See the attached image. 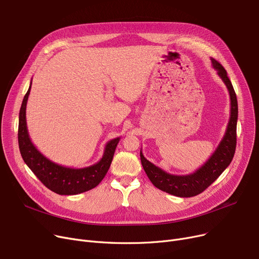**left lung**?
I'll return each instance as SVG.
<instances>
[{
    "instance_id": "obj_1",
    "label": "left lung",
    "mask_w": 259,
    "mask_h": 259,
    "mask_svg": "<svg viewBox=\"0 0 259 259\" xmlns=\"http://www.w3.org/2000/svg\"><path fill=\"white\" fill-rule=\"evenodd\" d=\"M211 63L218 75L225 83L230 96V117L222 141L215 151L203 165L194 173L188 175H173L149 161L141 150V160L147 176L154 186L160 191L173 196L188 198L204 192L232 161L236 147V124H237V99L231 81L227 76L225 68L215 59L211 58Z\"/></svg>"
}]
</instances>
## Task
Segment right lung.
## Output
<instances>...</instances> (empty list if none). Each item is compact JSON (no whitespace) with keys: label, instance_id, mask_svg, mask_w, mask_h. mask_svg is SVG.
<instances>
[{"label":"right lung","instance_id":"obj_1","mask_svg":"<svg viewBox=\"0 0 259 259\" xmlns=\"http://www.w3.org/2000/svg\"><path fill=\"white\" fill-rule=\"evenodd\" d=\"M31 85L32 80L19 115V147L25 163L49 189L58 195H78L96 187L107 174L120 137L109 141L100 161L90 166L67 167L50 160L33 145L27 128L26 107Z\"/></svg>","mask_w":259,"mask_h":259}]
</instances>
